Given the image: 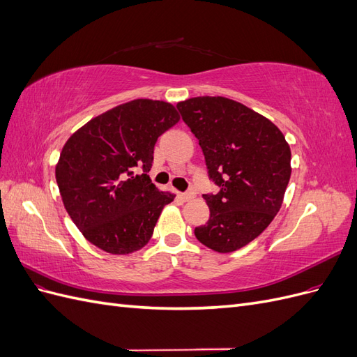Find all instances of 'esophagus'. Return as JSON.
Segmentation results:
<instances>
[{
  "label": "esophagus",
  "instance_id": "34e87169",
  "mask_svg": "<svg viewBox=\"0 0 357 357\" xmlns=\"http://www.w3.org/2000/svg\"><path fill=\"white\" fill-rule=\"evenodd\" d=\"M180 198H181L183 201H190V199L195 198V192L190 190V192H186V193H181Z\"/></svg>",
  "mask_w": 357,
  "mask_h": 357
}]
</instances>
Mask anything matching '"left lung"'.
<instances>
[{
	"label": "left lung",
	"instance_id": "left-lung-1",
	"mask_svg": "<svg viewBox=\"0 0 357 357\" xmlns=\"http://www.w3.org/2000/svg\"><path fill=\"white\" fill-rule=\"evenodd\" d=\"M177 109L198 138L208 177L220 188L215 195H202L210 219L195 228V236L214 252L238 250L282 208L290 147L271 121L225 96H197Z\"/></svg>",
	"mask_w": 357,
	"mask_h": 357
}]
</instances>
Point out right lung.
I'll return each mask as SVG.
<instances>
[{
    "label": "right lung",
    "mask_w": 357,
    "mask_h": 357,
    "mask_svg": "<svg viewBox=\"0 0 357 357\" xmlns=\"http://www.w3.org/2000/svg\"><path fill=\"white\" fill-rule=\"evenodd\" d=\"M180 121L165 101L134 100L93 117L62 147L61 198L83 236L112 255H129L152 238L162 208L176 198L147 172L160 137Z\"/></svg>",
    "instance_id": "add662e5"
}]
</instances>
